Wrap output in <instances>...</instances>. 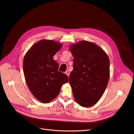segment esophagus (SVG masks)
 Masks as SVG:
<instances>
[{"label":"esophagus","instance_id":"esophagus-1","mask_svg":"<svg viewBox=\"0 0 134 134\" xmlns=\"http://www.w3.org/2000/svg\"><path fill=\"white\" fill-rule=\"evenodd\" d=\"M65 74H66L69 76L70 75V71L69 70H66L65 72Z\"/></svg>","mask_w":134,"mask_h":134}]
</instances>
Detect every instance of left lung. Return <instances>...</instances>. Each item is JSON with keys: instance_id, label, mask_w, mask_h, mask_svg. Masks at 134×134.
Wrapping results in <instances>:
<instances>
[{"instance_id": "1", "label": "left lung", "mask_w": 134, "mask_h": 134, "mask_svg": "<svg viewBox=\"0 0 134 134\" xmlns=\"http://www.w3.org/2000/svg\"><path fill=\"white\" fill-rule=\"evenodd\" d=\"M73 70L69 83L80 106L91 107L102 96L109 78V59L102 48L93 42L80 41L70 44Z\"/></svg>"}]
</instances>
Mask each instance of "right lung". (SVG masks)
Returning <instances> with one entry per match:
<instances>
[{"mask_svg":"<svg viewBox=\"0 0 134 134\" xmlns=\"http://www.w3.org/2000/svg\"><path fill=\"white\" fill-rule=\"evenodd\" d=\"M63 44L51 40L35 43L24 56L23 68L26 82L31 93L40 102L47 103L55 99L68 76L58 71L54 56Z\"/></svg>","mask_w":134,"mask_h":134,"instance_id":"add662e5","label":"right lung"}]
</instances>
